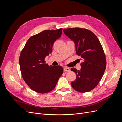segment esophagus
Masks as SVG:
<instances>
[{
  "label": "esophagus",
  "mask_w": 122,
  "mask_h": 122,
  "mask_svg": "<svg viewBox=\"0 0 122 122\" xmlns=\"http://www.w3.org/2000/svg\"><path fill=\"white\" fill-rule=\"evenodd\" d=\"M70 70V69L68 67H64V71L65 72H69Z\"/></svg>",
  "instance_id": "1"
}]
</instances>
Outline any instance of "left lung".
Instances as JSON below:
<instances>
[{
  "instance_id": "8db88e82",
  "label": "left lung",
  "mask_w": 122,
  "mask_h": 122,
  "mask_svg": "<svg viewBox=\"0 0 122 122\" xmlns=\"http://www.w3.org/2000/svg\"><path fill=\"white\" fill-rule=\"evenodd\" d=\"M64 34L75 43L76 54L83 60L81 69L71 68L77 76L72 82V87L80 93H86L97 86L106 69L105 55L99 40L87 29H64Z\"/></svg>"
}]
</instances>
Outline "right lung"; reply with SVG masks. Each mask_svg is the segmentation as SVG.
I'll use <instances>...</instances> for the list:
<instances>
[{
	"instance_id": "add662e5",
	"label": "right lung",
	"mask_w": 122,
	"mask_h": 122,
	"mask_svg": "<svg viewBox=\"0 0 122 122\" xmlns=\"http://www.w3.org/2000/svg\"><path fill=\"white\" fill-rule=\"evenodd\" d=\"M62 28L44 30L28 40L19 57L22 76L31 89L45 94L52 91L63 73L60 66L45 64L46 56L52 52L55 40L62 34Z\"/></svg>"
}]
</instances>
